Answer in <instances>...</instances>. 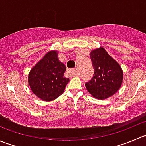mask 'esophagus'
<instances>
[{
	"label": "esophagus",
	"mask_w": 146,
	"mask_h": 146,
	"mask_svg": "<svg viewBox=\"0 0 146 146\" xmlns=\"http://www.w3.org/2000/svg\"><path fill=\"white\" fill-rule=\"evenodd\" d=\"M69 73H70L72 76H75V75L76 74V70L74 68L70 69V70H69Z\"/></svg>",
	"instance_id": "esophagus-1"
}]
</instances>
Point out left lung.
<instances>
[{
  "instance_id": "obj_1",
  "label": "left lung",
  "mask_w": 146,
  "mask_h": 146,
  "mask_svg": "<svg viewBox=\"0 0 146 146\" xmlns=\"http://www.w3.org/2000/svg\"><path fill=\"white\" fill-rule=\"evenodd\" d=\"M90 59L94 74L85 83L88 91L98 99L111 97L122 84L123 73L121 66L103 48L93 50L90 53Z\"/></svg>"
}]
</instances>
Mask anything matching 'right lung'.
<instances>
[{"label":"right lung","instance_id":"1","mask_svg":"<svg viewBox=\"0 0 146 146\" xmlns=\"http://www.w3.org/2000/svg\"><path fill=\"white\" fill-rule=\"evenodd\" d=\"M66 68L57 57V52L48 53L28 75L33 93L41 100L50 101L63 93L69 78L64 77Z\"/></svg>","mask_w":146,"mask_h":146}]
</instances>
